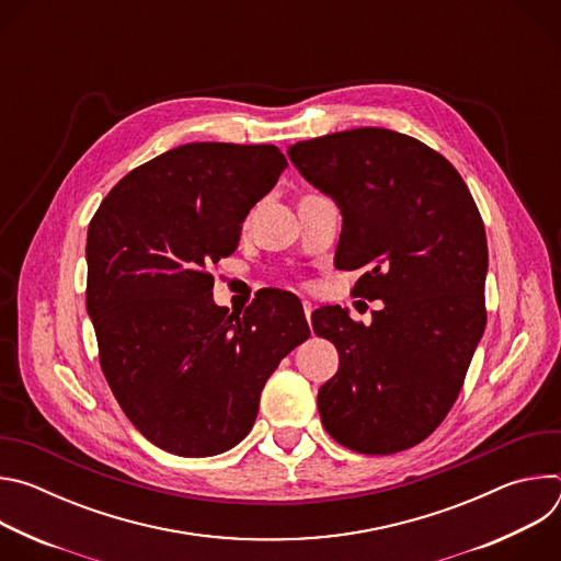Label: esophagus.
<instances>
[{"label": "esophagus", "instance_id": "esophagus-1", "mask_svg": "<svg viewBox=\"0 0 561 561\" xmlns=\"http://www.w3.org/2000/svg\"><path fill=\"white\" fill-rule=\"evenodd\" d=\"M301 306H304V314H306V319H308V324H310V314H312V304L310 301H301Z\"/></svg>", "mask_w": 561, "mask_h": 561}]
</instances>
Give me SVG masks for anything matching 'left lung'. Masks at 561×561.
<instances>
[{
	"mask_svg": "<svg viewBox=\"0 0 561 561\" xmlns=\"http://www.w3.org/2000/svg\"><path fill=\"white\" fill-rule=\"evenodd\" d=\"M290 162L344 215L335 255L364 268L353 295L383 299L373 324L312 312L340 370L317 392L329 435L364 455L424 442L448 415L486 327V230L455 167L415 137L355 128L297 141Z\"/></svg>",
	"mask_w": 561,
	"mask_h": 561,
	"instance_id": "obj_1",
	"label": "left lung"
}]
</instances>
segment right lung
Returning <instances> with one entry per match:
<instances>
[{"label":"right lung","mask_w":561,"mask_h":561,"mask_svg":"<svg viewBox=\"0 0 561 561\" xmlns=\"http://www.w3.org/2000/svg\"><path fill=\"white\" fill-rule=\"evenodd\" d=\"M286 167L273 144H186L119 180L89 224L100 366L133 426L173 455L242 442L264 383L310 335L290 293L268 290L242 317L210 293V264Z\"/></svg>","instance_id":"add662e5"}]
</instances>
